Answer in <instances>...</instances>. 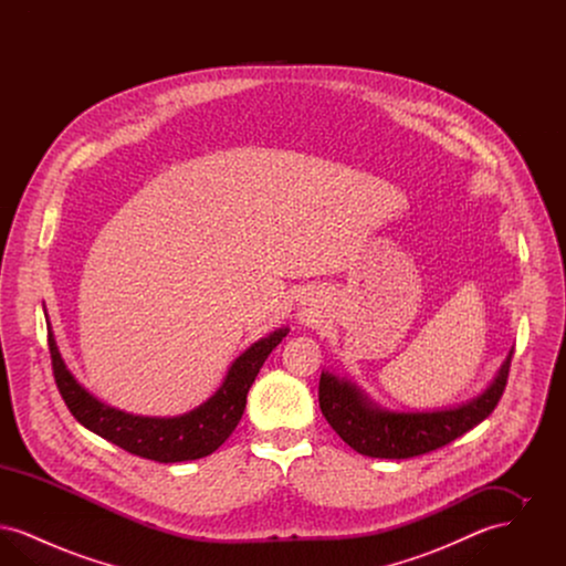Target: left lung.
Instances as JSON below:
<instances>
[{
	"mask_svg": "<svg viewBox=\"0 0 566 566\" xmlns=\"http://www.w3.org/2000/svg\"><path fill=\"white\" fill-rule=\"evenodd\" d=\"M512 356L513 352H510L499 376L478 399L452 409H379L377 405L369 403L352 381L337 379L331 374L321 376L318 401L326 422L358 454L395 460L422 457L471 431L494 411L507 386Z\"/></svg>",
	"mask_w": 566,
	"mask_h": 566,
	"instance_id": "8db88e82",
	"label": "left lung"
}]
</instances>
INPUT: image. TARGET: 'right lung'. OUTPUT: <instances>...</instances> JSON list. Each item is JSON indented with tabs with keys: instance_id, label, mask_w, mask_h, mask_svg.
<instances>
[{
	"instance_id": "1",
	"label": "right lung",
	"mask_w": 566,
	"mask_h": 566,
	"mask_svg": "<svg viewBox=\"0 0 566 566\" xmlns=\"http://www.w3.org/2000/svg\"><path fill=\"white\" fill-rule=\"evenodd\" d=\"M286 333L289 328H277L261 342L252 344L231 365L214 397L176 418L132 416L97 401L65 369L53 333L49 335V350L59 395L82 427L108 439L129 454L167 464L208 457L229 439L242 420L245 397L254 377Z\"/></svg>"
}]
</instances>
